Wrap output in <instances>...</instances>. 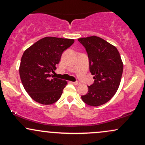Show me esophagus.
Returning <instances> with one entry per match:
<instances>
[{
    "label": "esophagus",
    "instance_id": "34e87169",
    "mask_svg": "<svg viewBox=\"0 0 145 145\" xmlns=\"http://www.w3.org/2000/svg\"><path fill=\"white\" fill-rule=\"evenodd\" d=\"M72 83L74 84H75V85H79V84H80V83L79 82H72Z\"/></svg>",
    "mask_w": 145,
    "mask_h": 145
}]
</instances>
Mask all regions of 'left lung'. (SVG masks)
<instances>
[{
	"label": "left lung",
	"mask_w": 145,
	"mask_h": 145,
	"mask_svg": "<svg viewBox=\"0 0 145 145\" xmlns=\"http://www.w3.org/2000/svg\"><path fill=\"white\" fill-rule=\"evenodd\" d=\"M78 40L86 48L90 72L95 79L93 84L88 86V93L81 98L89 106H101L111 99L120 85L123 69L120 54L115 46L99 37Z\"/></svg>",
	"instance_id": "8db88e82"
}]
</instances>
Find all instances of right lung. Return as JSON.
Wrapping results in <instances>:
<instances>
[{
  "label": "right lung",
  "instance_id": "add662e5",
  "mask_svg": "<svg viewBox=\"0 0 145 145\" xmlns=\"http://www.w3.org/2000/svg\"><path fill=\"white\" fill-rule=\"evenodd\" d=\"M74 39L46 37L30 46L22 56L19 72L23 86L33 100L50 105L59 99L67 81L54 78L63 52Z\"/></svg>",
  "mask_w": 145,
  "mask_h": 145
}]
</instances>
